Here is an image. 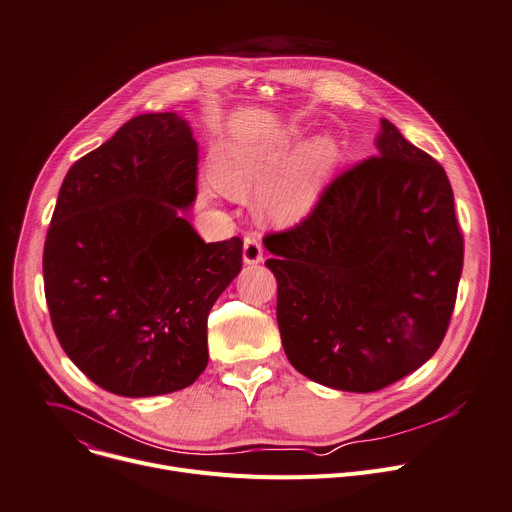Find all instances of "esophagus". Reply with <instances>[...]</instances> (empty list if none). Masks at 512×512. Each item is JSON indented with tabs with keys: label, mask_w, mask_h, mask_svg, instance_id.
<instances>
[{
	"label": "esophagus",
	"mask_w": 512,
	"mask_h": 512,
	"mask_svg": "<svg viewBox=\"0 0 512 512\" xmlns=\"http://www.w3.org/2000/svg\"><path fill=\"white\" fill-rule=\"evenodd\" d=\"M243 261L247 265H257L263 261V247H261V235L257 232H251V235L245 237L243 243Z\"/></svg>",
	"instance_id": "esophagus-1"
}]
</instances>
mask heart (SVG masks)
Here are the masks:
<instances>
[{
  "mask_svg": "<svg viewBox=\"0 0 512 512\" xmlns=\"http://www.w3.org/2000/svg\"><path fill=\"white\" fill-rule=\"evenodd\" d=\"M302 136L288 128L273 136L232 138L216 149L212 177L232 198H251L265 220L294 224L316 204L337 159L339 143L333 134H316L292 155Z\"/></svg>",
  "mask_w": 512,
  "mask_h": 512,
  "instance_id": "obj_1",
  "label": "heart"
}]
</instances>
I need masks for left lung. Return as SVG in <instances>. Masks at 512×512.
<instances>
[{"label": "left lung", "instance_id": "left-lung-1", "mask_svg": "<svg viewBox=\"0 0 512 512\" xmlns=\"http://www.w3.org/2000/svg\"><path fill=\"white\" fill-rule=\"evenodd\" d=\"M380 124L376 155L339 175L296 228L263 239L290 363L361 394L435 355L463 267L445 169Z\"/></svg>", "mask_w": 512, "mask_h": 512}]
</instances>
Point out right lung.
<instances>
[{
	"label": "right lung",
	"mask_w": 512,
	"mask_h": 512,
	"mask_svg": "<svg viewBox=\"0 0 512 512\" xmlns=\"http://www.w3.org/2000/svg\"><path fill=\"white\" fill-rule=\"evenodd\" d=\"M198 143L175 112L128 120L67 173L42 275L53 329L100 388L147 398L208 365L206 322L241 271L243 241L204 243L179 210L196 202Z\"/></svg>",
	"instance_id": "right-lung-1"
}]
</instances>
